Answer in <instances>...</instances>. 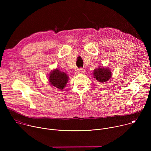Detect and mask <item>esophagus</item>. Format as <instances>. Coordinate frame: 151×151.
<instances>
[{
	"label": "esophagus",
	"mask_w": 151,
	"mask_h": 151,
	"mask_svg": "<svg viewBox=\"0 0 151 151\" xmlns=\"http://www.w3.org/2000/svg\"><path fill=\"white\" fill-rule=\"evenodd\" d=\"M85 72V69H83V68H81V69H79V70H78V73H79L83 74Z\"/></svg>",
	"instance_id": "esophagus-1"
}]
</instances>
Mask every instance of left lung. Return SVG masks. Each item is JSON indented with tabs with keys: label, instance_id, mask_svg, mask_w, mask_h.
Returning a JSON list of instances; mask_svg holds the SVG:
<instances>
[{
	"label": "left lung",
	"instance_id": "8db88e82",
	"mask_svg": "<svg viewBox=\"0 0 151 151\" xmlns=\"http://www.w3.org/2000/svg\"><path fill=\"white\" fill-rule=\"evenodd\" d=\"M94 78L100 82L104 83L112 77V72L109 68L99 67L93 71Z\"/></svg>",
	"mask_w": 151,
	"mask_h": 151
}]
</instances>
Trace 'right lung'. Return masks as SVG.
<instances>
[{"instance_id":"right-lung-1","label":"right lung","mask_w":151,"mask_h":151,"mask_svg":"<svg viewBox=\"0 0 151 151\" xmlns=\"http://www.w3.org/2000/svg\"><path fill=\"white\" fill-rule=\"evenodd\" d=\"M48 78L50 83L52 86L58 88V90H63L66 87L69 76L66 73L55 69L50 72Z\"/></svg>"}]
</instances>
